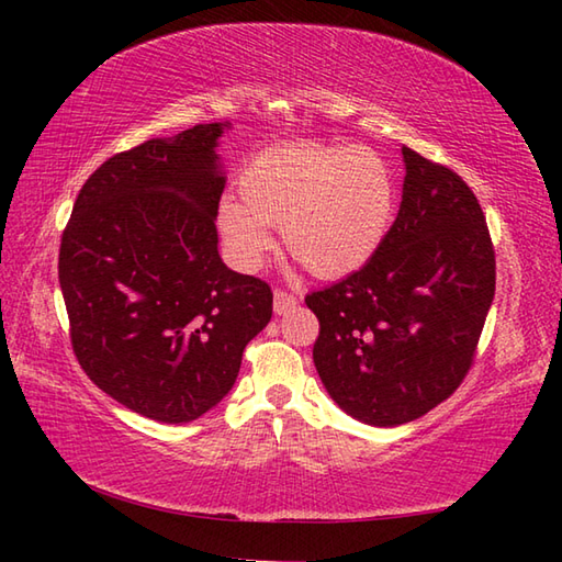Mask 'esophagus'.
<instances>
[{"mask_svg": "<svg viewBox=\"0 0 562 562\" xmlns=\"http://www.w3.org/2000/svg\"><path fill=\"white\" fill-rule=\"evenodd\" d=\"M296 306V296L292 292H284V290H274L272 296V308L274 314H288L290 308Z\"/></svg>", "mask_w": 562, "mask_h": 562, "instance_id": "esophagus-1", "label": "esophagus"}]
</instances>
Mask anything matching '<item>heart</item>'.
Returning a JSON list of instances; mask_svg holds the SVG:
<instances>
[{"label": "heart", "mask_w": 562, "mask_h": 562, "mask_svg": "<svg viewBox=\"0 0 562 562\" xmlns=\"http://www.w3.org/2000/svg\"><path fill=\"white\" fill-rule=\"evenodd\" d=\"M238 200L224 198L217 226L232 260L256 270L272 248L268 224L321 278L360 270L389 234L396 212V178L379 151L352 145L278 147L250 159L236 181Z\"/></svg>", "instance_id": "obj_1"}]
</instances>
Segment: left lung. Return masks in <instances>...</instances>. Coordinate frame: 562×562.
<instances>
[{
  "label": "left lung",
  "instance_id": "1",
  "mask_svg": "<svg viewBox=\"0 0 562 562\" xmlns=\"http://www.w3.org/2000/svg\"><path fill=\"white\" fill-rule=\"evenodd\" d=\"M398 217L360 270L306 296L314 364L355 420L396 427L459 389L495 296V250L473 190L403 147Z\"/></svg>",
  "mask_w": 562,
  "mask_h": 562
}]
</instances>
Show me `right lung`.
Listing matches in <instances>:
<instances>
[{
  "mask_svg": "<svg viewBox=\"0 0 562 562\" xmlns=\"http://www.w3.org/2000/svg\"><path fill=\"white\" fill-rule=\"evenodd\" d=\"M229 123L115 154L79 190L59 246V288L83 372L157 423L212 411L268 326L272 292L217 250Z\"/></svg>",
  "mask_w": 562,
  "mask_h": 562,
  "instance_id": "right-lung-1",
  "label": "right lung"
}]
</instances>
